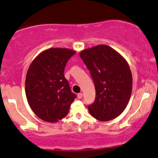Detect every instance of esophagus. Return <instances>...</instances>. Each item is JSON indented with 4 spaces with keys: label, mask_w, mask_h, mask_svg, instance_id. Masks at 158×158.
Masks as SVG:
<instances>
[{
    "label": "esophagus",
    "mask_w": 158,
    "mask_h": 158,
    "mask_svg": "<svg viewBox=\"0 0 158 158\" xmlns=\"http://www.w3.org/2000/svg\"><path fill=\"white\" fill-rule=\"evenodd\" d=\"M77 98H78L79 99H81V98H83V94L82 93H78V94H77Z\"/></svg>",
    "instance_id": "1"
}]
</instances>
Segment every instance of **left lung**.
Masks as SVG:
<instances>
[{"label":"left lung","instance_id":"8db88e82","mask_svg":"<svg viewBox=\"0 0 158 158\" xmlns=\"http://www.w3.org/2000/svg\"><path fill=\"white\" fill-rule=\"evenodd\" d=\"M80 56L95 86V100L88 106L90 114L101 121L114 119L123 112L131 97L132 75L129 64L106 45L83 50Z\"/></svg>","mask_w":158,"mask_h":158}]
</instances>
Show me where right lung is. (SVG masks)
<instances>
[{
    "mask_svg": "<svg viewBox=\"0 0 158 158\" xmlns=\"http://www.w3.org/2000/svg\"><path fill=\"white\" fill-rule=\"evenodd\" d=\"M76 52L66 48H51L42 52L31 62L25 82L27 101L39 118L55 123L68 114L75 99L64 69Z\"/></svg>",
    "mask_w": 158,
    "mask_h": 158,
    "instance_id": "1",
    "label": "right lung"
}]
</instances>
